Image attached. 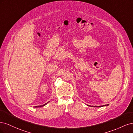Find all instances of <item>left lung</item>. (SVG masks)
Here are the masks:
<instances>
[{"label":"left lung","mask_w":133,"mask_h":133,"mask_svg":"<svg viewBox=\"0 0 133 133\" xmlns=\"http://www.w3.org/2000/svg\"><path fill=\"white\" fill-rule=\"evenodd\" d=\"M103 106H104V105H103ZM100 107V106H99V107Z\"/></svg>","instance_id":"1"}]
</instances>
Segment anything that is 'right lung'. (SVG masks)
Listing matches in <instances>:
<instances>
[{
    "instance_id": "obj_1",
    "label": "right lung",
    "mask_w": 133,
    "mask_h": 133,
    "mask_svg": "<svg viewBox=\"0 0 133 133\" xmlns=\"http://www.w3.org/2000/svg\"><path fill=\"white\" fill-rule=\"evenodd\" d=\"M46 103H45V104H44V105H40L39 106V107H43V106H44V105H46ZM39 107L38 106H36V107Z\"/></svg>"
}]
</instances>
